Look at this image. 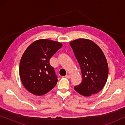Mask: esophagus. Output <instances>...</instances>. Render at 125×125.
Instances as JSON below:
<instances>
[{"instance_id": "1", "label": "esophagus", "mask_w": 125, "mask_h": 125, "mask_svg": "<svg viewBox=\"0 0 125 125\" xmlns=\"http://www.w3.org/2000/svg\"><path fill=\"white\" fill-rule=\"evenodd\" d=\"M65 77L67 78H71V76H70L69 74H66L65 76Z\"/></svg>"}]
</instances>
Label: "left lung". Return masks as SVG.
<instances>
[{"label": "left lung", "mask_w": 125, "mask_h": 125, "mask_svg": "<svg viewBox=\"0 0 125 125\" xmlns=\"http://www.w3.org/2000/svg\"><path fill=\"white\" fill-rule=\"evenodd\" d=\"M81 68L83 81L74 90L83 96H90L102 90L106 83L108 65L101 49L93 41L78 39L70 42Z\"/></svg>", "instance_id": "8db88e82"}]
</instances>
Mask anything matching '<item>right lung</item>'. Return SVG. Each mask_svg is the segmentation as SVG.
Returning a JSON list of instances; mask_svg holds the SVG:
<instances>
[{
	"label": "right lung",
	"instance_id": "add662e5",
	"mask_svg": "<svg viewBox=\"0 0 125 125\" xmlns=\"http://www.w3.org/2000/svg\"><path fill=\"white\" fill-rule=\"evenodd\" d=\"M62 46L56 41L40 39L32 42L24 52L19 75L24 86L30 93L44 95L57 84V77L49 60Z\"/></svg>",
	"mask_w": 125,
	"mask_h": 125
}]
</instances>
